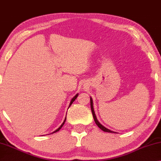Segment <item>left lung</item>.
<instances>
[{"instance_id":"1","label":"left lung","mask_w":161,"mask_h":161,"mask_svg":"<svg viewBox=\"0 0 161 161\" xmlns=\"http://www.w3.org/2000/svg\"><path fill=\"white\" fill-rule=\"evenodd\" d=\"M91 111H92V116H93L94 118V120H95V122L97 126L99 127L100 129H102L103 131H105V132H109V133H115L116 134V132H114L113 131H111L108 129V128H106L105 126H104L103 125H101V124L99 122V121L97 120V117H96V115H95V111H94V108H93V102H92V98L91 97Z\"/></svg>"}]
</instances>
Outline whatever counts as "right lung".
<instances>
[{"label":"right lung","instance_id":"obj_1","mask_svg":"<svg viewBox=\"0 0 161 161\" xmlns=\"http://www.w3.org/2000/svg\"><path fill=\"white\" fill-rule=\"evenodd\" d=\"M78 93H77V94H76V95H75V96H74V97H73L72 98V99H71V100H70V104H69V108H70V106L72 105V103H73V102H74V101H75V100L76 99V98H77V97H78ZM66 118H65V119H64V122L61 124V125L60 126H59V127H58V128L57 129H56V130H55L54 131H53V132H52V134H53V133H55V132H57V131H58L59 130H60V129H61V127H62V126H64V123H65V122H66Z\"/></svg>","mask_w":161,"mask_h":161}]
</instances>
